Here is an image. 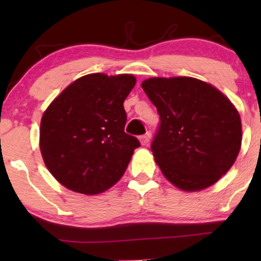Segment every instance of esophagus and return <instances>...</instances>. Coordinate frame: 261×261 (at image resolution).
I'll list each match as a JSON object with an SVG mask.
<instances>
[{
    "label": "esophagus",
    "instance_id": "obj_1",
    "mask_svg": "<svg viewBox=\"0 0 261 261\" xmlns=\"http://www.w3.org/2000/svg\"><path fill=\"white\" fill-rule=\"evenodd\" d=\"M149 134H146V135H142V136H140V142H141V145L142 146H146L147 145V143L149 142Z\"/></svg>",
    "mask_w": 261,
    "mask_h": 261
}]
</instances>
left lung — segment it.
<instances>
[{
  "instance_id": "obj_1",
  "label": "left lung",
  "mask_w": 261,
  "mask_h": 261,
  "mask_svg": "<svg viewBox=\"0 0 261 261\" xmlns=\"http://www.w3.org/2000/svg\"><path fill=\"white\" fill-rule=\"evenodd\" d=\"M142 88L157 108L154 161L168 180L185 191L211 187L239 153L242 122L228 98L193 77H154Z\"/></svg>"
}]
</instances>
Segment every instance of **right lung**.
I'll return each instance as SVG.
<instances>
[{
	"mask_svg": "<svg viewBox=\"0 0 261 261\" xmlns=\"http://www.w3.org/2000/svg\"><path fill=\"white\" fill-rule=\"evenodd\" d=\"M133 74L92 73L71 83L45 110L40 151L45 166L64 187L95 195L124 175L140 141L124 131V100Z\"/></svg>",
	"mask_w": 261,
	"mask_h": 261,
	"instance_id": "obj_1",
	"label": "right lung"
}]
</instances>
